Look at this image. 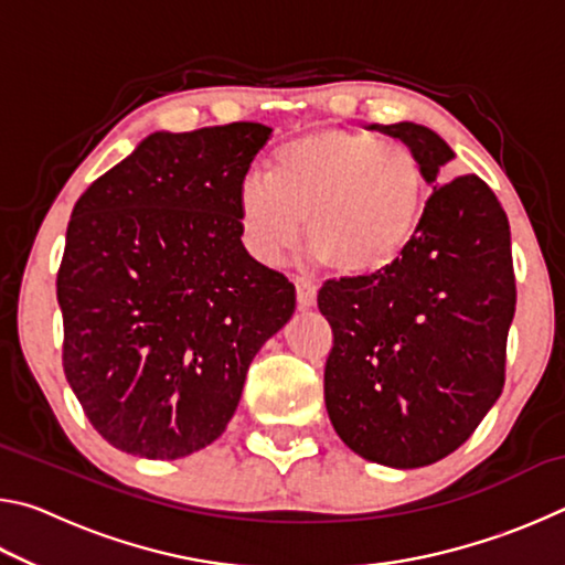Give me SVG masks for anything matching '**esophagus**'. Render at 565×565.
Here are the masks:
<instances>
[{
  "instance_id": "1",
  "label": "esophagus",
  "mask_w": 565,
  "mask_h": 565,
  "mask_svg": "<svg viewBox=\"0 0 565 565\" xmlns=\"http://www.w3.org/2000/svg\"><path fill=\"white\" fill-rule=\"evenodd\" d=\"M294 286H296V301H299L301 309H309V306L317 303L319 286L311 279H306V276H294Z\"/></svg>"
}]
</instances>
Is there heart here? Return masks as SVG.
I'll list each match as a JSON object with an SVG mask.
<instances>
[{"label":"heart","mask_w":565,"mask_h":565,"mask_svg":"<svg viewBox=\"0 0 565 565\" xmlns=\"http://www.w3.org/2000/svg\"><path fill=\"white\" fill-rule=\"evenodd\" d=\"M426 171L398 139L327 129L274 151L271 174H248L236 191L244 244L276 264L299 244L303 222L313 256L341 274L394 264L418 234Z\"/></svg>","instance_id":"heart-1"}]
</instances>
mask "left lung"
<instances>
[{
    "label": "left lung",
    "instance_id": "1",
    "mask_svg": "<svg viewBox=\"0 0 565 565\" xmlns=\"http://www.w3.org/2000/svg\"><path fill=\"white\" fill-rule=\"evenodd\" d=\"M416 151L434 184L404 256L321 286L333 347L323 401L351 451L374 463L441 461L501 396L515 311L509 218L483 179L436 184L454 151L414 121L374 124Z\"/></svg>",
    "mask_w": 565,
    "mask_h": 565
}]
</instances>
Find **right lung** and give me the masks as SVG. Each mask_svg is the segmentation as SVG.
Returning a JSON list of instances; mask_svg holds the SVG:
<instances>
[{
  "mask_svg": "<svg viewBox=\"0 0 565 565\" xmlns=\"http://www.w3.org/2000/svg\"><path fill=\"white\" fill-rule=\"evenodd\" d=\"M271 129L157 131L84 191L56 274L62 366L92 426L141 458L224 434L294 284L242 244L236 191Z\"/></svg>",
  "mask_w": 565,
  "mask_h": 565,
  "instance_id": "obj_1",
  "label": "right lung"
}]
</instances>
